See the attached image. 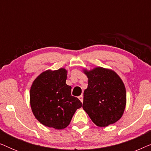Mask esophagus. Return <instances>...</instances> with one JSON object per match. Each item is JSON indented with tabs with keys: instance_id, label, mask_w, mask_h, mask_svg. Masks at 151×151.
Segmentation results:
<instances>
[{
	"instance_id": "esophagus-1",
	"label": "esophagus",
	"mask_w": 151,
	"mask_h": 151,
	"mask_svg": "<svg viewBox=\"0 0 151 151\" xmlns=\"http://www.w3.org/2000/svg\"><path fill=\"white\" fill-rule=\"evenodd\" d=\"M78 98H79V100L81 101L82 102H83V96H82V95H81V96H80L79 97H78Z\"/></svg>"
}]
</instances>
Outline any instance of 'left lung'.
<instances>
[{
  "mask_svg": "<svg viewBox=\"0 0 151 151\" xmlns=\"http://www.w3.org/2000/svg\"><path fill=\"white\" fill-rule=\"evenodd\" d=\"M88 87L84 91L82 108L95 124L104 127L118 121L124 111V84L115 72L102 67L84 71Z\"/></svg>",
  "mask_w": 151,
  "mask_h": 151,
  "instance_id": "obj_1",
  "label": "left lung"
}]
</instances>
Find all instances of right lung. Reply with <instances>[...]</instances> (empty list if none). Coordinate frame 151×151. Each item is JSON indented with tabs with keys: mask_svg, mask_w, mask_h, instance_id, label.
Wrapping results in <instances>:
<instances>
[{
	"mask_svg": "<svg viewBox=\"0 0 151 151\" xmlns=\"http://www.w3.org/2000/svg\"><path fill=\"white\" fill-rule=\"evenodd\" d=\"M67 71H46L38 76L30 90V104L36 118L43 125L65 129L82 102L71 96V86L66 84Z\"/></svg>",
	"mask_w": 151,
	"mask_h": 151,
	"instance_id": "obj_1",
	"label": "right lung"
}]
</instances>
